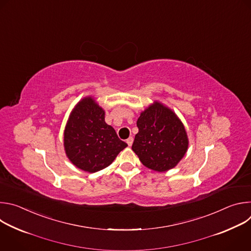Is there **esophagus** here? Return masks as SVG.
I'll return each instance as SVG.
<instances>
[{
  "label": "esophagus",
  "instance_id": "obj_1",
  "mask_svg": "<svg viewBox=\"0 0 251 251\" xmlns=\"http://www.w3.org/2000/svg\"><path fill=\"white\" fill-rule=\"evenodd\" d=\"M133 141H134L133 137H129V138L126 140V143L128 144V146H132V144H133Z\"/></svg>",
  "mask_w": 251,
  "mask_h": 251
}]
</instances>
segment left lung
<instances>
[{
	"label": "left lung",
	"mask_w": 251,
	"mask_h": 251,
	"mask_svg": "<svg viewBox=\"0 0 251 251\" xmlns=\"http://www.w3.org/2000/svg\"><path fill=\"white\" fill-rule=\"evenodd\" d=\"M132 150L145 167L166 172L177 165L188 151L189 139L176 113L155 101L141 112Z\"/></svg>",
	"instance_id": "1"
}]
</instances>
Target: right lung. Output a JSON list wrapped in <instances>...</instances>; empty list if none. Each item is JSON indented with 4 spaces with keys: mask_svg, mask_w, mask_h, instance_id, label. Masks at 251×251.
<instances>
[{
    "mask_svg": "<svg viewBox=\"0 0 251 251\" xmlns=\"http://www.w3.org/2000/svg\"><path fill=\"white\" fill-rule=\"evenodd\" d=\"M63 145L76 168L95 173L108 167L128 145L105 122V111L88 96L81 99L67 120Z\"/></svg>",
    "mask_w": 251,
    "mask_h": 251,
    "instance_id": "1",
    "label": "right lung"
}]
</instances>
